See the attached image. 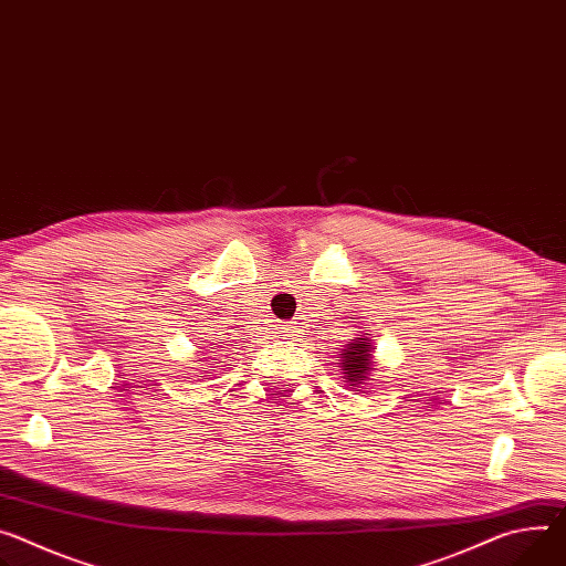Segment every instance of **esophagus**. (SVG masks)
I'll list each match as a JSON object with an SVG mask.
<instances>
[{
    "label": "esophagus",
    "mask_w": 566,
    "mask_h": 566,
    "mask_svg": "<svg viewBox=\"0 0 566 566\" xmlns=\"http://www.w3.org/2000/svg\"><path fill=\"white\" fill-rule=\"evenodd\" d=\"M284 332H286L284 336H293V329H291V327H289V329H284Z\"/></svg>",
    "instance_id": "obj_1"
}]
</instances>
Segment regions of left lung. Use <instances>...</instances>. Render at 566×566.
Instances as JSON below:
<instances>
[{
  "instance_id": "8db88e82",
  "label": "left lung",
  "mask_w": 566,
  "mask_h": 566,
  "mask_svg": "<svg viewBox=\"0 0 566 566\" xmlns=\"http://www.w3.org/2000/svg\"><path fill=\"white\" fill-rule=\"evenodd\" d=\"M338 358L343 377L349 386H358L368 379V373L373 370V345L368 338H356L347 343V349H343Z\"/></svg>"
}]
</instances>
